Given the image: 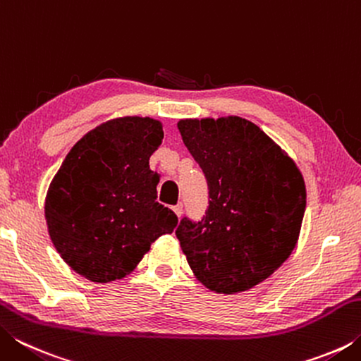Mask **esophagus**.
Returning <instances> with one entry per match:
<instances>
[{"label":"esophagus","instance_id":"1","mask_svg":"<svg viewBox=\"0 0 361 361\" xmlns=\"http://www.w3.org/2000/svg\"><path fill=\"white\" fill-rule=\"evenodd\" d=\"M172 210L175 212V215H176V216H178V218H180L181 215H183V205H181V204H178V205H175Z\"/></svg>","mask_w":361,"mask_h":361}]
</instances>
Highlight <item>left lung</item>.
<instances>
[{
    "label": "left lung",
    "instance_id": "left-lung-1",
    "mask_svg": "<svg viewBox=\"0 0 361 361\" xmlns=\"http://www.w3.org/2000/svg\"><path fill=\"white\" fill-rule=\"evenodd\" d=\"M183 143L204 170L209 210L175 234L210 291H248L288 259L305 210V183L288 152L240 116L180 119Z\"/></svg>",
    "mask_w": 361,
    "mask_h": 361
}]
</instances>
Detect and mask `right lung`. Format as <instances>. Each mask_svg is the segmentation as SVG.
<instances>
[{
  "instance_id": "right-lung-1",
  "label": "right lung",
  "mask_w": 361,
  "mask_h": 361,
  "mask_svg": "<svg viewBox=\"0 0 361 361\" xmlns=\"http://www.w3.org/2000/svg\"><path fill=\"white\" fill-rule=\"evenodd\" d=\"M162 138V122L148 116L102 122L73 146L49 185V237L60 258L90 282L129 276L151 243L178 223L156 202L159 173L149 157Z\"/></svg>"
}]
</instances>
